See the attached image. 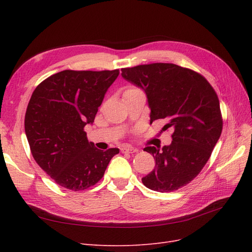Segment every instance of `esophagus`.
<instances>
[{"mask_svg": "<svg viewBox=\"0 0 252 252\" xmlns=\"http://www.w3.org/2000/svg\"><path fill=\"white\" fill-rule=\"evenodd\" d=\"M121 151L123 152V154H134V152H138L139 149H136L132 146H124L121 148Z\"/></svg>", "mask_w": 252, "mask_h": 252, "instance_id": "obj_1", "label": "esophagus"}]
</instances>
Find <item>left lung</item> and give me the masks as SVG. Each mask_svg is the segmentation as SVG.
<instances>
[{"mask_svg":"<svg viewBox=\"0 0 252 252\" xmlns=\"http://www.w3.org/2000/svg\"><path fill=\"white\" fill-rule=\"evenodd\" d=\"M122 77L147 95L150 124L166 120L171 128L168 146L145 147L155 158L156 168L142 179L147 188L171 192L186 186L209 159L223 128L215 89L202 74L170 63L122 68Z\"/></svg>","mask_w":252,"mask_h":252,"instance_id":"8db88e82","label":"left lung"}]
</instances>
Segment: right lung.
<instances>
[{
  "instance_id": "obj_1",
  "label": "right lung",
  "mask_w": 252,
  "mask_h": 252,
  "mask_svg": "<svg viewBox=\"0 0 252 252\" xmlns=\"http://www.w3.org/2000/svg\"><path fill=\"white\" fill-rule=\"evenodd\" d=\"M119 73V69L63 70L34 89L25 132L35 162L58 185L73 191L95 185L119 154V148L97 149L85 131Z\"/></svg>"
}]
</instances>
